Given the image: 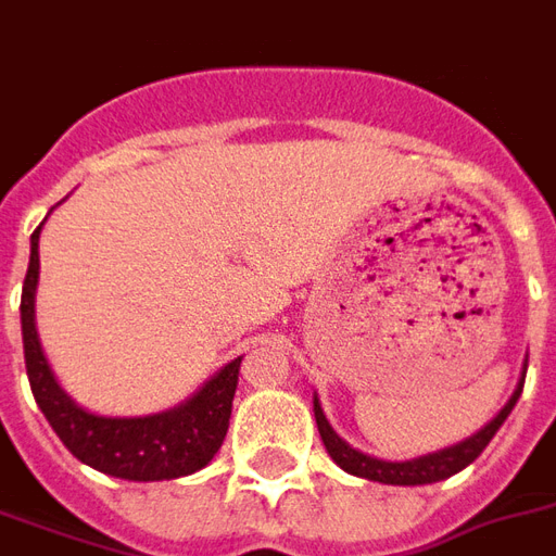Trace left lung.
<instances>
[{
	"mask_svg": "<svg viewBox=\"0 0 556 556\" xmlns=\"http://www.w3.org/2000/svg\"><path fill=\"white\" fill-rule=\"evenodd\" d=\"M521 387H525V378L521 384L515 387L513 399L501 408V414L491 419L485 429H479L477 434H470L467 441L455 443V446H446L441 453L419 455V458H410V462H384V458H375V455H366L361 450H354L351 443H345L339 438L337 431L330 429L325 410L318 405V396H315V422H318V434L325 441L327 453L337 462L342 470H349L354 477L372 479V482H384V485H429V482H441V479L453 477L458 470H465L470 462H477L479 453L489 446V441L497 434V429L503 426V419L509 417L515 408V402L521 396Z\"/></svg>",
	"mask_w": 556,
	"mask_h": 556,
	"instance_id": "left-lung-1",
	"label": "left lung"
}]
</instances>
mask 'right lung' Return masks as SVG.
<instances>
[{"mask_svg": "<svg viewBox=\"0 0 556 556\" xmlns=\"http://www.w3.org/2000/svg\"><path fill=\"white\" fill-rule=\"evenodd\" d=\"M43 226V223H41ZM41 226L31 231L29 270L23 279L20 325H23V354L31 393L43 417L71 453L83 465L110 477L130 482H157L195 473L217 455L229 431L231 399L238 387L241 357L223 366L199 393L178 408L151 417H101L79 408L55 381L50 363L43 357L41 339L35 330V289H38V238Z\"/></svg>", "mask_w": 556, "mask_h": 556, "instance_id": "add662e5", "label": "right lung"}]
</instances>
